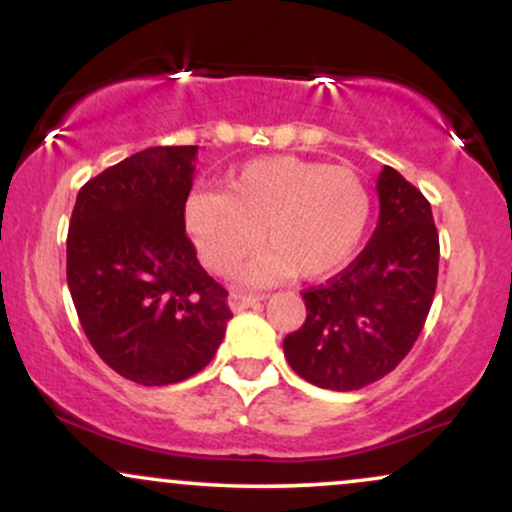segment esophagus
I'll use <instances>...</instances> for the list:
<instances>
[{
    "mask_svg": "<svg viewBox=\"0 0 512 512\" xmlns=\"http://www.w3.org/2000/svg\"><path fill=\"white\" fill-rule=\"evenodd\" d=\"M260 301H262V296H252V293H240V291H233L231 296H228V305H231L233 313H240V310L252 308V305H257Z\"/></svg>",
    "mask_w": 512,
    "mask_h": 512,
    "instance_id": "34e87169",
    "label": "esophagus"
}]
</instances>
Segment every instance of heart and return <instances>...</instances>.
Segmentation results:
<instances>
[{"label": "heart", "instance_id": "1", "mask_svg": "<svg viewBox=\"0 0 512 512\" xmlns=\"http://www.w3.org/2000/svg\"><path fill=\"white\" fill-rule=\"evenodd\" d=\"M368 221V187L354 170L298 156L252 158L231 170L223 195L195 190L182 209L211 272L228 274L257 240L267 245L240 272L248 284L337 274L354 260Z\"/></svg>", "mask_w": 512, "mask_h": 512}]
</instances>
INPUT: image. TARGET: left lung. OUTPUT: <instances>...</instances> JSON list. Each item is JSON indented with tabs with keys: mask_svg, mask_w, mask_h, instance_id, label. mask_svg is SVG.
I'll return each mask as SVG.
<instances>
[{
	"mask_svg": "<svg viewBox=\"0 0 512 512\" xmlns=\"http://www.w3.org/2000/svg\"><path fill=\"white\" fill-rule=\"evenodd\" d=\"M380 216L342 274L303 291V327L284 356L303 380L361 390L399 366L419 339L438 284V231L428 199L395 168L378 175Z\"/></svg>",
	"mask_w": 512,
	"mask_h": 512,
	"instance_id": "obj_1",
	"label": "left lung"
}]
</instances>
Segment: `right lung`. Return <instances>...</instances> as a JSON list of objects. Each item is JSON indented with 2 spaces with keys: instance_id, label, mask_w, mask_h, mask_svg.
<instances>
[{
  "instance_id": "obj_1",
  "label": "right lung",
  "mask_w": 512,
  "mask_h": 512,
  "mask_svg": "<svg viewBox=\"0 0 512 512\" xmlns=\"http://www.w3.org/2000/svg\"><path fill=\"white\" fill-rule=\"evenodd\" d=\"M197 146H154L105 168L76 195L67 284L96 354L139 385H173L219 349L226 289L182 223Z\"/></svg>"
}]
</instances>
